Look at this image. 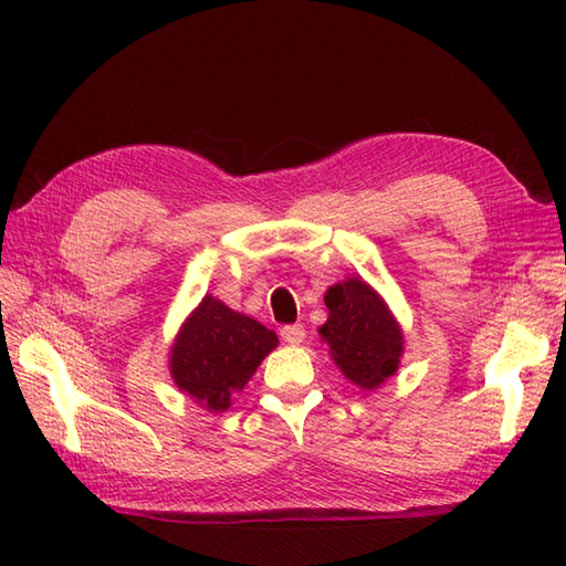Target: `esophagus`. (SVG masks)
Returning <instances> with one entry per match:
<instances>
[{
    "mask_svg": "<svg viewBox=\"0 0 566 566\" xmlns=\"http://www.w3.org/2000/svg\"><path fill=\"white\" fill-rule=\"evenodd\" d=\"M280 335H282V340H284V343L298 345V343H304V338H306V331H304L302 323H294V326H284V328L280 331Z\"/></svg>",
    "mask_w": 566,
    "mask_h": 566,
    "instance_id": "obj_1",
    "label": "esophagus"
}]
</instances>
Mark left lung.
Returning a JSON list of instances; mask_svg holds the SVG:
<instances>
[{"label":"left lung","mask_w":566,"mask_h":566,"mask_svg":"<svg viewBox=\"0 0 566 566\" xmlns=\"http://www.w3.org/2000/svg\"><path fill=\"white\" fill-rule=\"evenodd\" d=\"M328 321L318 328L335 365L363 389L387 381L403 355V333L384 298L359 276L331 286L323 296Z\"/></svg>","instance_id":"obj_1"}]
</instances>
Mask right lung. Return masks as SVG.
I'll use <instances>...</instances> for the list:
<instances>
[{"label": "right lung", "instance_id": "1", "mask_svg": "<svg viewBox=\"0 0 566 566\" xmlns=\"http://www.w3.org/2000/svg\"><path fill=\"white\" fill-rule=\"evenodd\" d=\"M276 343L274 331L207 294L177 333L170 375L179 391L207 411L221 413Z\"/></svg>", "mask_w": 566, "mask_h": 566}]
</instances>
